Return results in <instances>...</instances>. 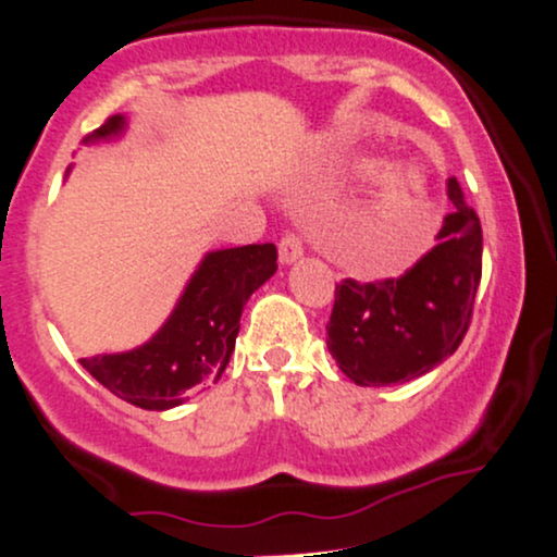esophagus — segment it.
<instances>
[{
	"instance_id": "esophagus-1",
	"label": "esophagus",
	"mask_w": 557,
	"mask_h": 557,
	"mask_svg": "<svg viewBox=\"0 0 557 557\" xmlns=\"http://www.w3.org/2000/svg\"><path fill=\"white\" fill-rule=\"evenodd\" d=\"M302 252H305L302 239H299L297 234L289 232L284 239H281V245H278V260H281V265H292L294 260L302 258Z\"/></svg>"
}]
</instances>
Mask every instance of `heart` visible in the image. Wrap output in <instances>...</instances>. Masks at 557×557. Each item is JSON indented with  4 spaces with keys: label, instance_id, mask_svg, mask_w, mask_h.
<instances>
[{
    "label": "heart",
    "instance_id": "1",
    "mask_svg": "<svg viewBox=\"0 0 557 557\" xmlns=\"http://www.w3.org/2000/svg\"><path fill=\"white\" fill-rule=\"evenodd\" d=\"M357 172H372L375 161H357ZM430 200V180L417 166H391L381 172L362 202L351 232L359 255H383L401 242L417 224Z\"/></svg>",
    "mask_w": 557,
    "mask_h": 557
}]
</instances>
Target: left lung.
<instances>
[{"label":"left lung","mask_w":557,"mask_h":557,"mask_svg":"<svg viewBox=\"0 0 557 557\" xmlns=\"http://www.w3.org/2000/svg\"><path fill=\"white\" fill-rule=\"evenodd\" d=\"M437 245L404 276L359 284L344 278L329 325V351L357 385H394L422 377L459 349L482 278V226L448 180Z\"/></svg>","instance_id":"8db88e82"}]
</instances>
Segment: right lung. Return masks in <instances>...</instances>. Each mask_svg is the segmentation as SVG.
I'll list each match as a JSON object with an SVG mask.
<instances>
[{"instance_id":"right-lung-1","label":"right lung","mask_w":557,"mask_h":557,"mask_svg":"<svg viewBox=\"0 0 557 557\" xmlns=\"http://www.w3.org/2000/svg\"><path fill=\"white\" fill-rule=\"evenodd\" d=\"M124 114L109 116L83 143L122 137ZM276 247L245 245L200 260L172 315L143 346L83 357L81 364L122 401L148 411L180 407L189 391L211 385L226 370L247 299L276 273Z\"/></svg>"}]
</instances>
